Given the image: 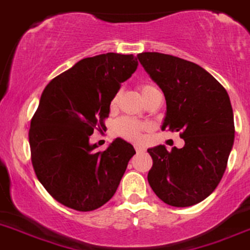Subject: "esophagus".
<instances>
[{"mask_svg": "<svg viewBox=\"0 0 250 250\" xmlns=\"http://www.w3.org/2000/svg\"><path fill=\"white\" fill-rule=\"evenodd\" d=\"M135 151H137L138 154H140V152H144L145 151V147L140 146V145H135Z\"/></svg>", "mask_w": 250, "mask_h": 250, "instance_id": "obj_1", "label": "esophagus"}]
</instances>
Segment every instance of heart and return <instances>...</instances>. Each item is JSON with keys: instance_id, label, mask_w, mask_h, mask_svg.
I'll use <instances>...</instances> for the list:
<instances>
[{"instance_id": "heart-1", "label": "heart", "mask_w": 250, "mask_h": 250, "mask_svg": "<svg viewBox=\"0 0 250 250\" xmlns=\"http://www.w3.org/2000/svg\"><path fill=\"white\" fill-rule=\"evenodd\" d=\"M138 89H139L140 94H142V98L144 101L149 100L151 96L156 95V94H160V91L157 90L154 85H151V84H139ZM118 99H120V93H117L112 98L110 104L111 107H116V105H117L118 103ZM146 128L147 127L144 123L137 122V121L130 120V118H121V120H118L117 122H116L115 132L117 133L120 137L125 138V139L129 140V142H139V140L142 139L143 132H144Z\"/></svg>"}]
</instances>
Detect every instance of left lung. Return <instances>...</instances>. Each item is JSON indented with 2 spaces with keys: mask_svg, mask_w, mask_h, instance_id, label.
<instances>
[{
  "mask_svg": "<svg viewBox=\"0 0 250 250\" xmlns=\"http://www.w3.org/2000/svg\"><path fill=\"white\" fill-rule=\"evenodd\" d=\"M140 64L166 100L161 129L181 133L184 146L147 149L152 167L147 182L164 203L192 207L221 181L234 142L233 111L224 86L198 64L171 55L142 52Z\"/></svg>",
  "mask_w": 250,
  "mask_h": 250,
  "instance_id": "left-lung-1",
  "label": "left lung"
}]
</instances>
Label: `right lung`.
I'll list each match as a JSON object with an SVG mask.
<instances>
[{
  "label": "right lung",
  "instance_id": "obj_1",
  "mask_svg": "<svg viewBox=\"0 0 250 250\" xmlns=\"http://www.w3.org/2000/svg\"><path fill=\"white\" fill-rule=\"evenodd\" d=\"M133 55L83 58L46 85L29 130L31 162L40 183L64 207L91 211L117 190L135 150L116 138L105 151L89 139L105 127L121 83L137 71Z\"/></svg>",
  "mask_w": 250,
  "mask_h": 250
}]
</instances>
